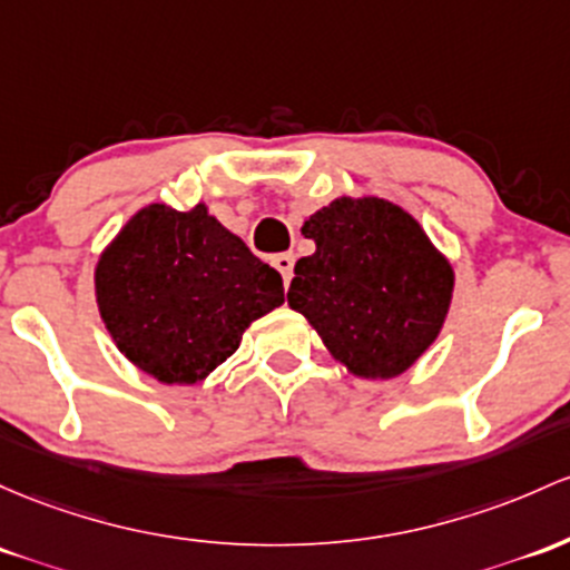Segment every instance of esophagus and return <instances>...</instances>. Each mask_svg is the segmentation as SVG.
<instances>
[{"label": "esophagus", "mask_w": 570, "mask_h": 570, "mask_svg": "<svg viewBox=\"0 0 570 570\" xmlns=\"http://www.w3.org/2000/svg\"><path fill=\"white\" fill-rule=\"evenodd\" d=\"M273 267L281 273V278H284V286H289L292 271H295V256H292V254L273 256Z\"/></svg>", "instance_id": "esophagus-1"}]
</instances>
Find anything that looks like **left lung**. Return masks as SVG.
I'll return each mask as SVG.
<instances>
[{"instance_id": "1", "label": "left lung", "mask_w": 570, "mask_h": 570, "mask_svg": "<svg viewBox=\"0 0 570 570\" xmlns=\"http://www.w3.org/2000/svg\"><path fill=\"white\" fill-rule=\"evenodd\" d=\"M316 252L295 265L289 308L360 379H395L433 346L454 292L449 259L409 210L337 197L305 218Z\"/></svg>"}]
</instances>
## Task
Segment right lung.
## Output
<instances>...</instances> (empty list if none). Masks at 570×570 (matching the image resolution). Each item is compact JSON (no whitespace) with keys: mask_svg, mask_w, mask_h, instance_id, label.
<instances>
[{"mask_svg":"<svg viewBox=\"0 0 570 570\" xmlns=\"http://www.w3.org/2000/svg\"><path fill=\"white\" fill-rule=\"evenodd\" d=\"M94 289L118 352L161 384L203 381L284 303L281 275L203 203L137 210L99 254Z\"/></svg>","mask_w":570,"mask_h":570,"instance_id":"1","label":"right lung"}]
</instances>
